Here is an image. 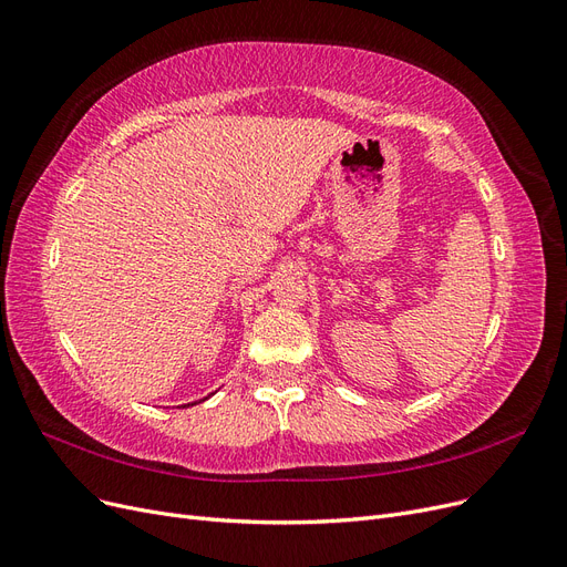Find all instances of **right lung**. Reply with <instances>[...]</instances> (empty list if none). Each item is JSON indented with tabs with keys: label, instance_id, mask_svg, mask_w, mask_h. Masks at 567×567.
Here are the masks:
<instances>
[{
	"label": "right lung",
	"instance_id": "obj_1",
	"mask_svg": "<svg viewBox=\"0 0 567 567\" xmlns=\"http://www.w3.org/2000/svg\"><path fill=\"white\" fill-rule=\"evenodd\" d=\"M192 404H196V402H192ZM184 406H188V404H184Z\"/></svg>",
	"mask_w": 567,
	"mask_h": 567
}]
</instances>
